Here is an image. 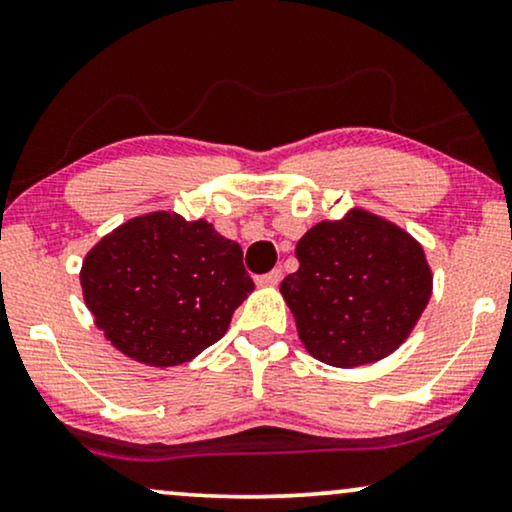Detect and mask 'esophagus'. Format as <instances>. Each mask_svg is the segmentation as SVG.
Returning a JSON list of instances; mask_svg holds the SVG:
<instances>
[{"instance_id":"34e87169","label":"esophagus","mask_w":512,"mask_h":512,"mask_svg":"<svg viewBox=\"0 0 512 512\" xmlns=\"http://www.w3.org/2000/svg\"><path fill=\"white\" fill-rule=\"evenodd\" d=\"M280 282H282V268H275L265 272V275L256 277V284H261V287H277Z\"/></svg>"}]
</instances>
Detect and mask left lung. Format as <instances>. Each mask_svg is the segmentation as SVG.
<instances>
[{"mask_svg":"<svg viewBox=\"0 0 512 512\" xmlns=\"http://www.w3.org/2000/svg\"><path fill=\"white\" fill-rule=\"evenodd\" d=\"M296 258L301 265L280 291L308 353L331 367L388 357L430 301L421 244L364 211L317 223L296 244Z\"/></svg>","mask_w":512,"mask_h":512,"instance_id":"8db88e82","label":"left lung"}]
</instances>
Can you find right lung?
Returning <instances> with one entry per match:
<instances>
[{
  "instance_id": "obj_1",
  "label": "right lung",
  "mask_w": 512,
  "mask_h": 512,
  "mask_svg": "<svg viewBox=\"0 0 512 512\" xmlns=\"http://www.w3.org/2000/svg\"><path fill=\"white\" fill-rule=\"evenodd\" d=\"M82 289L115 348L174 367L223 338L254 280L240 244L207 221L159 211L124 223L89 251Z\"/></svg>"
}]
</instances>
